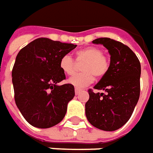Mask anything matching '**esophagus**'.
Masks as SVG:
<instances>
[{"label": "esophagus", "mask_w": 153, "mask_h": 153, "mask_svg": "<svg viewBox=\"0 0 153 153\" xmlns=\"http://www.w3.org/2000/svg\"><path fill=\"white\" fill-rule=\"evenodd\" d=\"M75 94L78 95V94H79V93L81 92V89H79V88H75Z\"/></svg>", "instance_id": "obj_1"}]
</instances>
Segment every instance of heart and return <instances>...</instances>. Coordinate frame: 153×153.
<instances>
[{"mask_svg":"<svg viewBox=\"0 0 153 153\" xmlns=\"http://www.w3.org/2000/svg\"><path fill=\"white\" fill-rule=\"evenodd\" d=\"M77 61H84L81 66L83 73L77 74L70 77L68 83L75 88H83L93 83L95 76L100 79L105 75L109 67V62L103 55V52L98 47L90 46L77 51ZM59 68L63 73L71 75L74 72L75 64L69 55H63L59 59Z\"/></svg>","mask_w":153,"mask_h":153,"instance_id":"b5f03b06","label":"heart"}]
</instances>
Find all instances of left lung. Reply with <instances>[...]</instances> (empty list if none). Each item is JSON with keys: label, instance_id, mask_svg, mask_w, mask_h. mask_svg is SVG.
Returning <instances> with one entry per match:
<instances>
[{"label": "left lung", "instance_id": "8db88e82", "mask_svg": "<svg viewBox=\"0 0 153 153\" xmlns=\"http://www.w3.org/2000/svg\"><path fill=\"white\" fill-rule=\"evenodd\" d=\"M102 45L110 54L108 72L94 88L88 89L85 114L94 127L103 131H115L128 121L140 95L141 65L132 51L110 38L92 41Z\"/></svg>", "mask_w": 153, "mask_h": 153}]
</instances>
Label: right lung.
I'll use <instances>...</instances> for the list:
<instances>
[{
	"mask_svg": "<svg viewBox=\"0 0 153 153\" xmlns=\"http://www.w3.org/2000/svg\"><path fill=\"white\" fill-rule=\"evenodd\" d=\"M77 45L39 38L18 53L12 69L15 101L25 119L39 128H48L63 120L67 106L74 97L65 79L59 59Z\"/></svg>",
	"mask_w": 153,
	"mask_h": 153,
	"instance_id": "1",
	"label": "right lung"
}]
</instances>
